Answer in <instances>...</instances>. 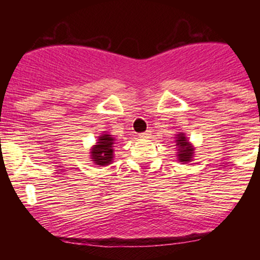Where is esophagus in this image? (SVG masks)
Here are the masks:
<instances>
[{"mask_svg": "<svg viewBox=\"0 0 260 260\" xmlns=\"http://www.w3.org/2000/svg\"><path fill=\"white\" fill-rule=\"evenodd\" d=\"M150 136V131H145V132L139 133V138H148Z\"/></svg>", "mask_w": 260, "mask_h": 260, "instance_id": "esophagus-1", "label": "esophagus"}]
</instances>
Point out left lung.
Masks as SVG:
<instances>
[{"mask_svg":"<svg viewBox=\"0 0 260 260\" xmlns=\"http://www.w3.org/2000/svg\"><path fill=\"white\" fill-rule=\"evenodd\" d=\"M176 143H177L176 145L178 147V155H177L178 160L182 161V162H187V161L192 159L193 149L189 147V144H188L186 137L183 136V133L178 134Z\"/></svg>","mask_w":260,"mask_h":260,"instance_id":"8db88e82","label":"left lung"}]
</instances>
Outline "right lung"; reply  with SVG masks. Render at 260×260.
Wrapping results in <instances>:
<instances>
[{
    "label": "right lung",
    "instance_id": "1",
    "mask_svg": "<svg viewBox=\"0 0 260 260\" xmlns=\"http://www.w3.org/2000/svg\"><path fill=\"white\" fill-rule=\"evenodd\" d=\"M115 138L110 134H103L98 140V144L92 148L91 159L96 165L106 166L113 159V144Z\"/></svg>",
    "mask_w": 260,
    "mask_h": 260
}]
</instances>
